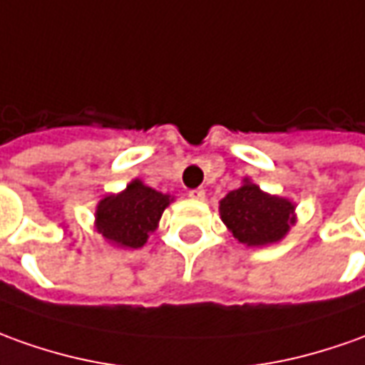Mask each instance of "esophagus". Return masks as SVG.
<instances>
[{
	"instance_id": "obj_1",
	"label": "esophagus",
	"mask_w": 365,
	"mask_h": 365,
	"mask_svg": "<svg viewBox=\"0 0 365 365\" xmlns=\"http://www.w3.org/2000/svg\"><path fill=\"white\" fill-rule=\"evenodd\" d=\"M205 188H192V190H188V197L195 198V200H202L205 198Z\"/></svg>"
}]
</instances>
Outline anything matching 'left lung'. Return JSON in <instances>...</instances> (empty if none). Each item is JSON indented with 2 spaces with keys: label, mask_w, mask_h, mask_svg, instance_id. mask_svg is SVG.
Here are the masks:
<instances>
[{
  "label": "left lung",
  "mask_w": 365,
  "mask_h": 365,
  "mask_svg": "<svg viewBox=\"0 0 365 365\" xmlns=\"http://www.w3.org/2000/svg\"><path fill=\"white\" fill-rule=\"evenodd\" d=\"M220 218L238 242L264 246L278 242L294 225V205L270 197L246 180L220 200Z\"/></svg>",
  "instance_id": "left-lung-1"
}]
</instances>
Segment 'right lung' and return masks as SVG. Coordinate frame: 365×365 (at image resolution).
<instances>
[{
  "label": "right lung",
  "mask_w": 365,
  "mask_h": 365,
  "mask_svg": "<svg viewBox=\"0 0 365 365\" xmlns=\"http://www.w3.org/2000/svg\"><path fill=\"white\" fill-rule=\"evenodd\" d=\"M170 197L133 180L120 195L105 197L97 207V230L107 240L127 248H140L157 228Z\"/></svg>",
  "instance_id": "1"
}]
</instances>
